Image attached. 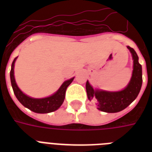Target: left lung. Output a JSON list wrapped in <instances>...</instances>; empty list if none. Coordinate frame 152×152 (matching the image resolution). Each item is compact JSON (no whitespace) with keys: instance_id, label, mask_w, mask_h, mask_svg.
<instances>
[{"instance_id":"8db88e82","label":"left lung","mask_w":152,"mask_h":152,"mask_svg":"<svg viewBox=\"0 0 152 152\" xmlns=\"http://www.w3.org/2000/svg\"><path fill=\"white\" fill-rule=\"evenodd\" d=\"M133 58V72L132 79L127 88L118 92L94 91L88 81L86 83V91L88 99L97 106L98 109L106 113H117L123 110L136 99L142 86V67L138 61L136 51L128 46Z\"/></svg>"}]
</instances>
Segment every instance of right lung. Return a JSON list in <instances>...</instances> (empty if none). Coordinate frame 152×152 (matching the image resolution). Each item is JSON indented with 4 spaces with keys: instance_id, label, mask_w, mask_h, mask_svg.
<instances>
[{
    "instance_id": "obj_1",
    "label": "right lung",
    "mask_w": 152,
    "mask_h": 152,
    "mask_svg": "<svg viewBox=\"0 0 152 152\" xmlns=\"http://www.w3.org/2000/svg\"><path fill=\"white\" fill-rule=\"evenodd\" d=\"M16 58L17 57H15L12 64L10 78L14 94H15V97L17 98V99L20 102V103L34 113H47L57 110L63 103L64 97H65L67 88L72 82L74 77L64 82L57 92L50 97L44 98V99H32V98L28 97L24 95L16 85L15 78H14V64H15Z\"/></svg>"
}]
</instances>
